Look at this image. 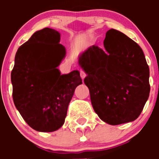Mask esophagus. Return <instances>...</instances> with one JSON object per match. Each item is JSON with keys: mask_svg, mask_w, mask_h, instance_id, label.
<instances>
[{"mask_svg": "<svg viewBox=\"0 0 159 159\" xmlns=\"http://www.w3.org/2000/svg\"><path fill=\"white\" fill-rule=\"evenodd\" d=\"M80 75H81V78H82V79H84V78H85L86 76H87V75H86L85 72H84V70H81V71H80Z\"/></svg>", "mask_w": 159, "mask_h": 159, "instance_id": "esophagus-1", "label": "esophagus"}]
</instances>
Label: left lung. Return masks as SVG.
<instances>
[{"label": "left lung", "instance_id": "1", "mask_svg": "<svg viewBox=\"0 0 159 159\" xmlns=\"http://www.w3.org/2000/svg\"><path fill=\"white\" fill-rule=\"evenodd\" d=\"M105 50L93 45L79 56L87 74L91 105L111 125L133 121L143 110L150 92L149 68L140 46L121 32L108 30Z\"/></svg>", "mask_w": 159, "mask_h": 159}]
</instances>
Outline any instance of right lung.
I'll use <instances>...</instances> for the list:
<instances>
[{
	"mask_svg": "<svg viewBox=\"0 0 159 159\" xmlns=\"http://www.w3.org/2000/svg\"><path fill=\"white\" fill-rule=\"evenodd\" d=\"M60 38L48 28L34 33L17 50L11 71L16 108L38 131L51 132L63 125L75 90L82 84L78 70L61 75L57 68L66 54Z\"/></svg>",
	"mask_w": 159,
	"mask_h": 159,
	"instance_id": "1",
	"label": "right lung"
}]
</instances>
